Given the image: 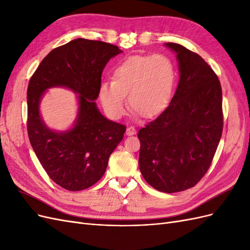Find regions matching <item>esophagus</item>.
Wrapping results in <instances>:
<instances>
[{"label":"esophagus","mask_w":250,"mask_h":250,"mask_svg":"<svg viewBox=\"0 0 250 250\" xmlns=\"http://www.w3.org/2000/svg\"><path fill=\"white\" fill-rule=\"evenodd\" d=\"M137 133V129L133 126H128L127 129H126V134L127 135H133Z\"/></svg>","instance_id":"esophagus-1"}]
</instances>
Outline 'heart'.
<instances>
[{"label":"heart","mask_w":250,"mask_h":250,"mask_svg":"<svg viewBox=\"0 0 250 250\" xmlns=\"http://www.w3.org/2000/svg\"><path fill=\"white\" fill-rule=\"evenodd\" d=\"M173 82L174 67L167 56L134 55L116 67L112 81L101 83L99 99L111 119L124 116L127 95L131 109L144 118H151L167 105Z\"/></svg>","instance_id":"heart-1"}]
</instances>
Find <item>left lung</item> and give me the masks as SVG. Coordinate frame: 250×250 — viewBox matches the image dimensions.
Returning a JSON list of instances; mask_svg holds the SVG:
<instances>
[{
  "mask_svg": "<svg viewBox=\"0 0 250 250\" xmlns=\"http://www.w3.org/2000/svg\"><path fill=\"white\" fill-rule=\"evenodd\" d=\"M166 46L177 54L179 83L169 106L139 131V166L151 187L176 193L197 185L213 162L223 129L222 89L197 53Z\"/></svg>",
  "mask_w": 250,
  "mask_h": 250,
  "instance_id": "8db88e82",
  "label": "left lung"
}]
</instances>
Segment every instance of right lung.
<instances>
[{
    "label": "right lung",
    "instance_id": "obj_1",
    "mask_svg": "<svg viewBox=\"0 0 250 250\" xmlns=\"http://www.w3.org/2000/svg\"><path fill=\"white\" fill-rule=\"evenodd\" d=\"M121 52L108 42L74 40L53 49L30 78V144L49 177L65 190L81 191L95 185L106 171L112 151L123 140L126 126L104 118L95 102L105 65ZM52 86L69 87L81 95L78 122L63 134L50 131L39 117L40 98Z\"/></svg>",
    "mask_w": 250,
    "mask_h": 250
}]
</instances>
